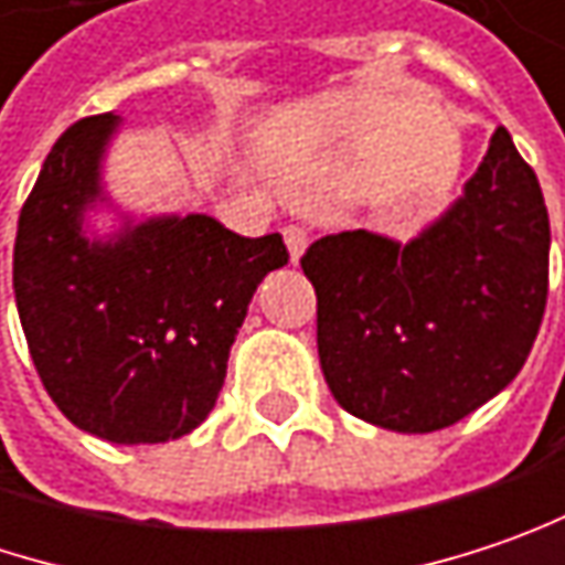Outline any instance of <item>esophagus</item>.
Instances as JSON below:
<instances>
[{
    "mask_svg": "<svg viewBox=\"0 0 565 565\" xmlns=\"http://www.w3.org/2000/svg\"><path fill=\"white\" fill-rule=\"evenodd\" d=\"M282 237H286V247H289V260L292 263H299L302 260V254H305V247H308V234H305L302 227H286L282 231Z\"/></svg>",
    "mask_w": 565,
    "mask_h": 565,
    "instance_id": "1",
    "label": "esophagus"
}]
</instances>
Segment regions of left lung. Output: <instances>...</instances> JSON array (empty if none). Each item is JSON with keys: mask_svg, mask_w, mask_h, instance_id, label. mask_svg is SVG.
<instances>
[{"mask_svg": "<svg viewBox=\"0 0 565 565\" xmlns=\"http://www.w3.org/2000/svg\"><path fill=\"white\" fill-rule=\"evenodd\" d=\"M318 356L343 412L395 434L450 427L511 383L541 331L550 218L504 128L463 192L412 241L321 237L302 257Z\"/></svg>", "mask_w": 565, "mask_h": 565, "instance_id": "left-lung-1", "label": "left lung"}]
</instances>
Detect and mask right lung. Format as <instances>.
<instances>
[{
	"label": "right lung",
	"mask_w": 565,
	"mask_h": 565,
	"mask_svg": "<svg viewBox=\"0 0 565 565\" xmlns=\"http://www.w3.org/2000/svg\"><path fill=\"white\" fill-rule=\"evenodd\" d=\"M121 125L115 111L83 118L51 147L21 209L12 286L57 408L93 437L138 447L209 418L247 305L289 254L279 234L118 205L105 157Z\"/></svg>",
	"instance_id": "1"
}]
</instances>
